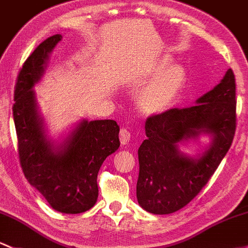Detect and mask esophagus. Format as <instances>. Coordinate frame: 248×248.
I'll return each mask as SVG.
<instances>
[{
  "mask_svg": "<svg viewBox=\"0 0 248 248\" xmlns=\"http://www.w3.org/2000/svg\"><path fill=\"white\" fill-rule=\"evenodd\" d=\"M119 138H121V142L123 145L129 144V142L131 140V134L127 129L125 127H122L121 131H119Z\"/></svg>",
  "mask_w": 248,
  "mask_h": 248,
  "instance_id": "34e87169",
  "label": "esophagus"
}]
</instances>
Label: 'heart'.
I'll use <instances>...</instances> for the list:
<instances>
[{
    "mask_svg": "<svg viewBox=\"0 0 248 248\" xmlns=\"http://www.w3.org/2000/svg\"><path fill=\"white\" fill-rule=\"evenodd\" d=\"M154 80L149 82L138 94L140 105L151 113L167 111L175 105L187 84L185 68L172 63L169 58H162L150 71Z\"/></svg>",
    "mask_w": 248,
    "mask_h": 248,
    "instance_id": "b5f03b06",
    "label": "heart"
}]
</instances>
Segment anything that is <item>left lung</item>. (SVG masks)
<instances>
[{
  "label": "left lung",
  "mask_w": 248,
  "mask_h": 248,
  "mask_svg": "<svg viewBox=\"0 0 248 248\" xmlns=\"http://www.w3.org/2000/svg\"><path fill=\"white\" fill-rule=\"evenodd\" d=\"M235 110V78L230 68L195 105L170 108L146 119V140L138 149L136 190L143 209L171 214L198 195L231 148ZM201 137L209 138L207 145L201 144ZM190 142L200 143L196 155L180 150Z\"/></svg>",
  "instance_id": "obj_1"
}]
</instances>
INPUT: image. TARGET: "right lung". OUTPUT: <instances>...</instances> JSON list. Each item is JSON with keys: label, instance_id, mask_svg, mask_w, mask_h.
<instances>
[{"label": "right lung", "instance_id": "1", "mask_svg": "<svg viewBox=\"0 0 248 248\" xmlns=\"http://www.w3.org/2000/svg\"><path fill=\"white\" fill-rule=\"evenodd\" d=\"M62 40L50 36L23 63L14 94V123L23 174L49 206L65 214L91 209L98 199L97 176L106 157L118 150L119 126L112 119H81L65 136L53 140L39 110L34 90L49 55Z\"/></svg>", "mask_w": 248, "mask_h": 248}]
</instances>
